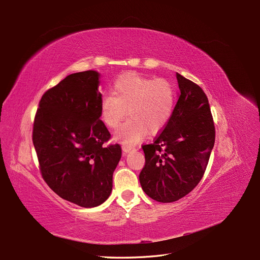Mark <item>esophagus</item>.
Segmentation results:
<instances>
[{
  "instance_id": "1",
  "label": "esophagus",
  "mask_w": 260,
  "mask_h": 260,
  "mask_svg": "<svg viewBox=\"0 0 260 260\" xmlns=\"http://www.w3.org/2000/svg\"><path fill=\"white\" fill-rule=\"evenodd\" d=\"M122 150L124 153H129L132 151H135V148H132V146H128V145H123Z\"/></svg>"
}]
</instances>
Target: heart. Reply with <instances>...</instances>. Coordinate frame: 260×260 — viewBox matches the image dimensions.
Returning a JSON list of instances; mask_svg holds the SVG:
<instances>
[{
    "mask_svg": "<svg viewBox=\"0 0 260 260\" xmlns=\"http://www.w3.org/2000/svg\"><path fill=\"white\" fill-rule=\"evenodd\" d=\"M112 94L101 99V117L106 126L117 128L127 109L131 117L116 137L128 145L140 142L149 131L152 134L162 131L175 107V89L164 78L153 80L136 73L123 74L115 81Z\"/></svg>",
    "mask_w": 260,
    "mask_h": 260,
    "instance_id": "heart-1",
    "label": "heart"
}]
</instances>
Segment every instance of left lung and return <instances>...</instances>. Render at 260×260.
<instances>
[{
  "mask_svg": "<svg viewBox=\"0 0 260 260\" xmlns=\"http://www.w3.org/2000/svg\"><path fill=\"white\" fill-rule=\"evenodd\" d=\"M178 100L172 117L151 144L142 146L140 185L151 199L172 203L200 183L214 144V125L202 88L176 73Z\"/></svg>",
  "mask_w": 260,
  "mask_h": 260,
  "instance_id": "obj_1",
  "label": "left lung"
}]
</instances>
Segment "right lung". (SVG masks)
<instances>
[{"label": "right lung", "instance_id": "right-lung-1", "mask_svg": "<svg viewBox=\"0 0 260 260\" xmlns=\"http://www.w3.org/2000/svg\"><path fill=\"white\" fill-rule=\"evenodd\" d=\"M100 76L93 70L77 72L49 89L32 129L43 179L61 199L86 208L109 198L122 155L119 144L104 145L110 133L100 120Z\"/></svg>", "mask_w": 260, "mask_h": 260}]
</instances>
